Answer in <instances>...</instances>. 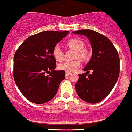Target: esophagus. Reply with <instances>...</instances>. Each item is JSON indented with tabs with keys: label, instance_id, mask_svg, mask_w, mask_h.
I'll list each match as a JSON object with an SVG mask.
<instances>
[{
	"label": "esophagus",
	"instance_id": "1",
	"mask_svg": "<svg viewBox=\"0 0 132 132\" xmlns=\"http://www.w3.org/2000/svg\"><path fill=\"white\" fill-rule=\"evenodd\" d=\"M71 73L70 72H66V74H65V75L67 76H70V75H71Z\"/></svg>",
	"mask_w": 132,
	"mask_h": 132
}]
</instances>
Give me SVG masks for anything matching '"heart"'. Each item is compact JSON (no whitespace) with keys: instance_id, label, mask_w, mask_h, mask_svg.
Segmentation results:
<instances>
[{"instance_id":"b5f03b06","label":"heart","mask_w":132,"mask_h":132,"mask_svg":"<svg viewBox=\"0 0 132 132\" xmlns=\"http://www.w3.org/2000/svg\"><path fill=\"white\" fill-rule=\"evenodd\" d=\"M67 45L70 49L76 51L74 54L75 58H80L82 60H87L90 56V53L87 48L84 47L83 41L77 38H72L68 40ZM53 55L58 62H62L63 60V53L59 45H56L53 49ZM81 65L79 59L75 60L71 62H65L58 65L60 70H64L67 72H73L76 71Z\"/></svg>"}]
</instances>
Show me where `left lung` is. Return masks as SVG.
Returning <instances> with one entry per match:
<instances>
[{"instance_id":"1","label":"left lung","mask_w":132,"mask_h":132,"mask_svg":"<svg viewBox=\"0 0 132 132\" xmlns=\"http://www.w3.org/2000/svg\"><path fill=\"white\" fill-rule=\"evenodd\" d=\"M73 32L87 36L92 51V58L83 69L87 73L79 74L76 90L83 101L97 103L110 94L118 79L120 72L118 53L112 42L102 34L90 29ZM90 70L93 71L92 74H89Z\"/></svg>"}]
</instances>
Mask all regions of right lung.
I'll use <instances>...</instances> for the list:
<instances>
[{
  "label": "right lung",
  "mask_w": 132,
  "mask_h": 132,
  "mask_svg": "<svg viewBox=\"0 0 132 132\" xmlns=\"http://www.w3.org/2000/svg\"><path fill=\"white\" fill-rule=\"evenodd\" d=\"M69 31H43L27 38L14 55L13 76L18 88L31 102L42 104L56 94L65 71L55 70L54 47ZM48 74V75L46 74Z\"/></svg>",
  "instance_id": "add662e5"
}]
</instances>
